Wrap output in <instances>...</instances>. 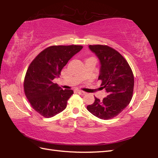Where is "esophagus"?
Listing matches in <instances>:
<instances>
[{
    "mask_svg": "<svg viewBox=\"0 0 158 158\" xmlns=\"http://www.w3.org/2000/svg\"><path fill=\"white\" fill-rule=\"evenodd\" d=\"M77 93H78L79 94H81V95H84V94H86V93H85V92L81 91V90H77Z\"/></svg>",
    "mask_w": 158,
    "mask_h": 158,
    "instance_id": "1",
    "label": "esophagus"
}]
</instances>
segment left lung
Wrapping results in <instances>:
<instances>
[{"instance_id":"obj_1","label":"left lung","mask_w":158,"mask_h":158,"mask_svg":"<svg viewBox=\"0 0 158 158\" xmlns=\"http://www.w3.org/2000/svg\"><path fill=\"white\" fill-rule=\"evenodd\" d=\"M90 50L99 59L98 79L108 95L100 100L94 97L88 110L102 119L116 117L131 102L134 88V76L130 65L122 54L113 48L103 45H89Z\"/></svg>"}]
</instances>
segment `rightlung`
<instances>
[{
    "label": "right lung",
    "instance_id": "right-lung-1",
    "mask_svg": "<svg viewBox=\"0 0 158 158\" xmlns=\"http://www.w3.org/2000/svg\"><path fill=\"white\" fill-rule=\"evenodd\" d=\"M81 45H52L36 56L25 74L24 91L31 107L46 118L61 113L67 106L73 90H63L53 82Z\"/></svg>",
    "mask_w": 158,
    "mask_h": 158
}]
</instances>
